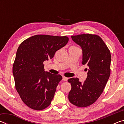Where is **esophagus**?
<instances>
[{"mask_svg":"<svg viewBox=\"0 0 124 124\" xmlns=\"http://www.w3.org/2000/svg\"><path fill=\"white\" fill-rule=\"evenodd\" d=\"M62 80H63V81H67V80H68V78L63 77Z\"/></svg>","mask_w":124,"mask_h":124,"instance_id":"34e87169","label":"esophagus"}]
</instances>
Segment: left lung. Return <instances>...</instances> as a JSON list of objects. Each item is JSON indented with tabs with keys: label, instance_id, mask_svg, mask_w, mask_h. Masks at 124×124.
<instances>
[{
	"label": "left lung",
	"instance_id": "8db88e82",
	"mask_svg": "<svg viewBox=\"0 0 124 124\" xmlns=\"http://www.w3.org/2000/svg\"><path fill=\"white\" fill-rule=\"evenodd\" d=\"M71 38L82 49L81 63L87 64L89 70L84 82L79 81L78 78L68 80L72 86L68 99L74 106L86 107L95 103L103 91L110 74L111 54L107 46L97 35L83 34Z\"/></svg>",
	"mask_w": 124,
	"mask_h": 124
}]
</instances>
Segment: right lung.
I'll use <instances>...</instances> for the list:
<instances>
[{"instance_id":"obj_1","label":"right lung","mask_w":124,"mask_h":124,"mask_svg":"<svg viewBox=\"0 0 124 124\" xmlns=\"http://www.w3.org/2000/svg\"><path fill=\"white\" fill-rule=\"evenodd\" d=\"M66 36L35 35L22 42L12 67L15 88L24 103L36 110L49 106L62 77L44 71L43 62L66 45Z\"/></svg>"}]
</instances>
